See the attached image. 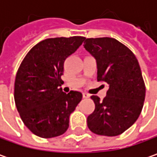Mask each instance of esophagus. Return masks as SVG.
Returning <instances> with one entry per match:
<instances>
[{"instance_id":"esophagus-1","label":"esophagus","mask_w":157,"mask_h":157,"mask_svg":"<svg viewBox=\"0 0 157 157\" xmlns=\"http://www.w3.org/2000/svg\"><path fill=\"white\" fill-rule=\"evenodd\" d=\"M83 97L85 98V99H87L90 97V94H87V93H83Z\"/></svg>"}]
</instances>
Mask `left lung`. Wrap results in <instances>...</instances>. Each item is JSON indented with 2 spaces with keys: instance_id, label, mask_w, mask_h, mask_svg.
I'll use <instances>...</instances> for the list:
<instances>
[{
  "instance_id": "left-lung-1",
  "label": "left lung",
  "mask_w": 157,
  "mask_h": 157,
  "mask_svg": "<svg viewBox=\"0 0 157 157\" xmlns=\"http://www.w3.org/2000/svg\"><path fill=\"white\" fill-rule=\"evenodd\" d=\"M84 47L97 61V81L109 86L102 100L91 96L95 109L87 117L88 128L99 136H119L136 122L145 100L138 60L127 46L112 37L86 38Z\"/></svg>"
}]
</instances>
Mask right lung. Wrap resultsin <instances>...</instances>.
<instances>
[{
    "label": "right lung",
    "mask_w": 157,
    "mask_h": 157,
    "mask_svg": "<svg viewBox=\"0 0 157 157\" xmlns=\"http://www.w3.org/2000/svg\"><path fill=\"white\" fill-rule=\"evenodd\" d=\"M86 37L43 40L28 52L15 76V102L24 125L34 135L52 138L69 128V118L82 100V94H66L63 85V63Z\"/></svg>",
    "instance_id": "obj_1"
}]
</instances>
